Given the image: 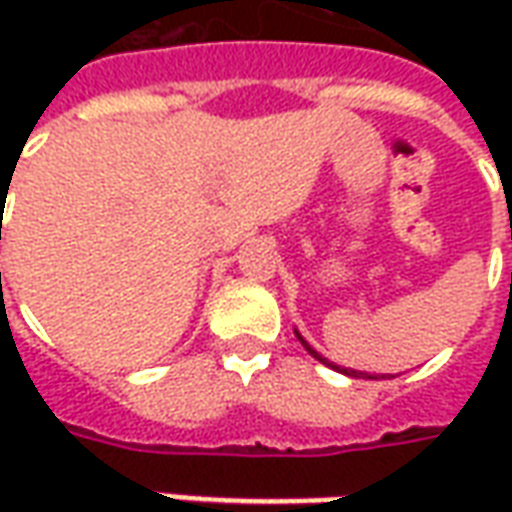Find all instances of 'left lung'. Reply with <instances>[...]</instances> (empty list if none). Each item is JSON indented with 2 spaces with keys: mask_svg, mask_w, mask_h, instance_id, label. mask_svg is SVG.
I'll return each mask as SVG.
<instances>
[{
  "mask_svg": "<svg viewBox=\"0 0 512 512\" xmlns=\"http://www.w3.org/2000/svg\"><path fill=\"white\" fill-rule=\"evenodd\" d=\"M296 337H299L301 345H304V348H307V354L315 356V359H318V362H323V365L334 367V370H340V373H345V376H354V378H359V376H365V378H376V376H367V373H356V370H348V367H337V365H334V362H329V359H323V356L318 354V351H315V348H312V345L307 343V340H304V337H301L299 332H296ZM381 378H386V376H381Z\"/></svg>",
  "mask_w": 512,
  "mask_h": 512,
  "instance_id": "8db88e82",
  "label": "left lung"
}]
</instances>
